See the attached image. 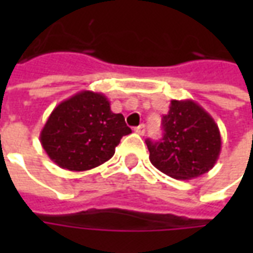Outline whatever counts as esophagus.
<instances>
[{
  "label": "esophagus",
  "mask_w": 253,
  "mask_h": 253,
  "mask_svg": "<svg viewBox=\"0 0 253 253\" xmlns=\"http://www.w3.org/2000/svg\"><path fill=\"white\" fill-rule=\"evenodd\" d=\"M134 130H135V132H138L139 135H143L145 131H146V127H145V125H139V126L135 127Z\"/></svg>",
  "instance_id": "34e87169"
}]
</instances>
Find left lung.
Returning <instances> with one entry per match:
<instances>
[{"mask_svg":"<svg viewBox=\"0 0 253 253\" xmlns=\"http://www.w3.org/2000/svg\"><path fill=\"white\" fill-rule=\"evenodd\" d=\"M163 138L146 139L150 163L173 179H195L211 169L221 152L215 122L192 100H172L163 116Z\"/></svg>","mask_w":253,"mask_h":253,"instance_id":"1","label":"left lung"}]
</instances>
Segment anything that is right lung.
<instances>
[{
	"label": "right lung",
	"mask_w": 253,
	"mask_h": 253,
	"mask_svg": "<svg viewBox=\"0 0 253 253\" xmlns=\"http://www.w3.org/2000/svg\"><path fill=\"white\" fill-rule=\"evenodd\" d=\"M130 132L123 115L111 111L104 94L83 90L54 108L41 142L58 167L78 172L108 161L122 137Z\"/></svg>",
	"instance_id": "right-lung-1"
}]
</instances>
